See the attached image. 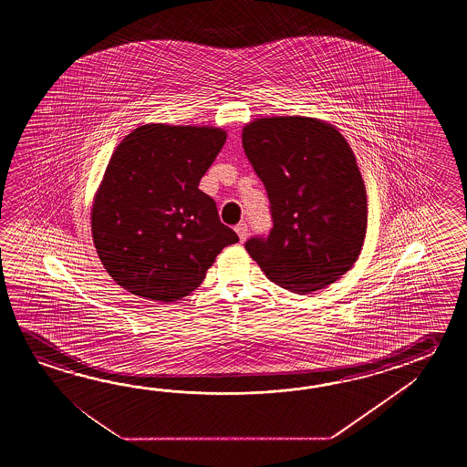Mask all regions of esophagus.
Wrapping results in <instances>:
<instances>
[{
	"label": "esophagus",
	"instance_id": "obj_1",
	"mask_svg": "<svg viewBox=\"0 0 467 467\" xmlns=\"http://www.w3.org/2000/svg\"><path fill=\"white\" fill-rule=\"evenodd\" d=\"M235 232H237L238 238H240V242H244L245 238L248 237V225L245 222H242V223H238L237 227H235Z\"/></svg>",
	"mask_w": 467,
	"mask_h": 467
}]
</instances>
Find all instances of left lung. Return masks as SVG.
Masks as SVG:
<instances>
[{
  "label": "left lung",
  "instance_id": "1",
  "mask_svg": "<svg viewBox=\"0 0 467 467\" xmlns=\"http://www.w3.org/2000/svg\"><path fill=\"white\" fill-rule=\"evenodd\" d=\"M242 143L264 182L274 227L245 248L274 284L296 294L327 287L356 264L368 230V193L348 140L308 117L247 123Z\"/></svg>",
  "mask_w": 467,
  "mask_h": 467
}]
</instances>
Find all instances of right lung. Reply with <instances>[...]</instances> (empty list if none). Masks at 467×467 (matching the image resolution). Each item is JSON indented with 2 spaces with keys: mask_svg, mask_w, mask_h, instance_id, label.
Segmentation results:
<instances>
[{
  "mask_svg": "<svg viewBox=\"0 0 467 467\" xmlns=\"http://www.w3.org/2000/svg\"><path fill=\"white\" fill-rule=\"evenodd\" d=\"M227 140L215 127L149 123L119 141L91 209L103 267L133 296L170 304L193 292L237 234L200 179Z\"/></svg>",
  "mask_w": 467,
  "mask_h": 467,
  "instance_id": "add662e5",
  "label": "right lung"
}]
</instances>
